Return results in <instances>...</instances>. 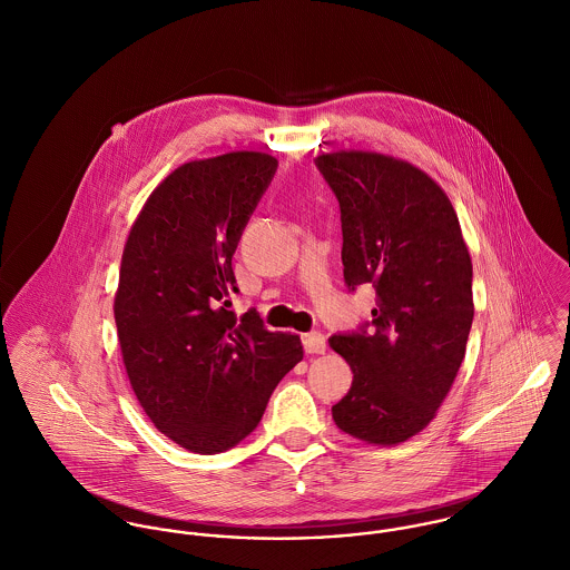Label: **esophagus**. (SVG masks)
Instances as JSON below:
<instances>
[{
	"instance_id": "1",
	"label": "esophagus",
	"mask_w": 570,
	"mask_h": 570,
	"mask_svg": "<svg viewBox=\"0 0 570 570\" xmlns=\"http://www.w3.org/2000/svg\"><path fill=\"white\" fill-rule=\"evenodd\" d=\"M303 346H305L307 353L321 355V353H325L326 351L325 335H323L321 331H309V333L303 335Z\"/></svg>"
}]
</instances>
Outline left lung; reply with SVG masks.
Masks as SVG:
<instances>
[{
    "mask_svg": "<svg viewBox=\"0 0 570 570\" xmlns=\"http://www.w3.org/2000/svg\"><path fill=\"white\" fill-rule=\"evenodd\" d=\"M340 204L348 292L373 285V321L328 337L353 371L335 425L395 445L445 400L474 321L472 261L448 195L419 168L380 154L316 158Z\"/></svg>",
    "mask_w": 570,
    "mask_h": 570,
    "instance_id": "1",
    "label": "left lung"
}]
</instances>
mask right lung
I'll list each match as a JSON object with an SVG mask.
<instances>
[{"instance_id": "obj_1", "label": "right lung", "mask_w": 570, "mask_h": 570, "mask_svg": "<svg viewBox=\"0 0 570 570\" xmlns=\"http://www.w3.org/2000/svg\"><path fill=\"white\" fill-rule=\"evenodd\" d=\"M278 163L237 151L175 168L151 193L122 252L114 303L131 389L177 445L217 454L261 421L303 360L298 335L237 321L233 254Z\"/></svg>"}]
</instances>
